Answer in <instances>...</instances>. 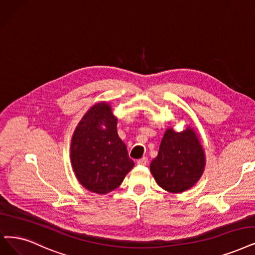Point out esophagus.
Returning a JSON list of instances; mask_svg holds the SVG:
<instances>
[{"label":"esophagus","mask_w":255,"mask_h":255,"mask_svg":"<svg viewBox=\"0 0 255 255\" xmlns=\"http://www.w3.org/2000/svg\"><path fill=\"white\" fill-rule=\"evenodd\" d=\"M147 162H148V159L146 157H143L137 161V164L140 166H145L147 164Z\"/></svg>","instance_id":"esophagus-1"}]
</instances>
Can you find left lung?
<instances>
[{
  "instance_id": "8db88e82",
  "label": "left lung",
  "mask_w": 255,
  "mask_h": 255,
  "mask_svg": "<svg viewBox=\"0 0 255 255\" xmlns=\"http://www.w3.org/2000/svg\"><path fill=\"white\" fill-rule=\"evenodd\" d=\"M206 165L205 151L191 127L176 131L168 128L161 140L158 156L149 168L157 184L178 193L191 188L202 177Z\"/></svg>"
}]
</instances>
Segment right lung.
<instances>
[{
	"label": "right lung",
	"mask_w": 255,
	"mask_h": 255,
	"mask_svg": "<svg viewBox=\"0 0 255 255\" xmlns=\"http://www.w3.org/2000/svg\"><path fill=\"white\" fill-rule=\"evenodd\" d=\"M70 157L78 182L99 195L119 187L134 167L118 136L117 117L109 103L92 106L78 122L71 140Z\"/></svg>",
	"instance_id": "right-lung-1"
}]
</instances>
